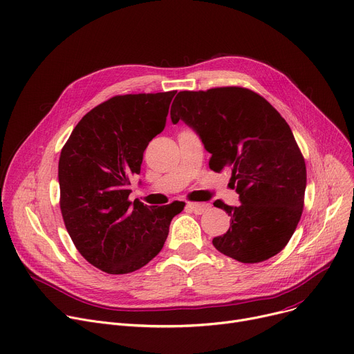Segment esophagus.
<instances>
[{
  "mask_svg": "<svg viewBox=\"0 0 354 354\" xmlns=\"http://www.w3.org/2000/svg\"><path fill=\"white\" fill-rule=\"evenodd\" d=\"M187 206H189L191 210L196 215H202V214H205V212L210 210V207H212L209 203H205V202H191Z\"/></svg>",
  "mask_w": 354,
  "mask_h": 354,
  "instance_id": "34e87169",
  "label": "esophagus"
}]
</instances>
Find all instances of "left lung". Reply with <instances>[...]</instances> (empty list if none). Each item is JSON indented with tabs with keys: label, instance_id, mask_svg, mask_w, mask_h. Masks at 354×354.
Returning <instances> with one entry per match:
<instances>
[{
	"label": "left lung",
	"instance_id": "8db88e82",
	"mask_svg": "<svg viewBox=\"0 0 354 354\" xmlns=\"http://www.w3.org/2000/svg\"><path fill=\"white\" fill-rule=\"evenodd\" d=\"M172 122L192 127L212 158L209 168L232 171L229 186L241 205H214L227 212L230 227L212 243L242 263H259L283 249L300 221L306 163L290 127L252 89L219 86L180 91Z\"/></svg>",
	"mask_w": 354,
	"mask_h": 354
}]
</instances>
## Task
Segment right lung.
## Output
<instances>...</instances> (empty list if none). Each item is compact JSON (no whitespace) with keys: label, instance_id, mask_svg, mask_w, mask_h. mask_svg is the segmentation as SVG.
Segmentation results:
<instances>
[{"label":"right lung","instance_id":"obj_1","mask_svg":"<svg viewBox=\"0 0 354 354\" xmlns=\"http://www.w3.org/2000/svg\"><path fill=\"white\" fill-rule=\"evenodd\" d=\"M176 91L115 95L82 116L62 147L58 179L65 227L86 262L109 274L131 273L162 250L183 202L129 201L131 178L163 131Z\"/></svg>","mask_w":354,"mask_h":354}]
</instances>
